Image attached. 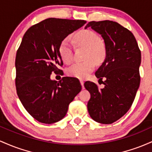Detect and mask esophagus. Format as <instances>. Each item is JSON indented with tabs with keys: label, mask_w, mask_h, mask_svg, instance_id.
<instances>
[{
	"label": "esophagus",
	"mask_w": 152,
	"mask_h": 152,
	"mask_svg": "<svg viewBox=\"0 0 152 152\" xmlns=\"http://www.w3.org/2000/svg\"><path fill=\"white\" fill-rule=\"evenodd\" d=\"M80 83L82 85V88H83V89H84L85 87H84V81L82 80H80Z\"/></svg>",
	"instance_id": "esophagus-1"
}]
</instances>
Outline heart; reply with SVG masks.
I'll return each mask as SVG.
<instances>
[{
    "label": "heart",
    "mask_w": 152,
    "mask_h": 152,
    "mask_svg": "<svg viewBox=\"0 0 152 152\" xmlns=\"http://www.w3.org/2000/svg\"><path fill=\"white\" fill-rule=\"evenodd\" d=\"M73 43L76 47L86 49L84 59L85 61L77 62L68 68L67 74L78 79H85L95 69V62H103L105 59L107 49L105 44L100 40L99 36L90 30H83L77 32L72 37ZM59 52L62 60L65 63H70L73 59V50L68 39L61 42Z\"/></svg>",
    "instance_id": "obj_1"
}]
</instances>
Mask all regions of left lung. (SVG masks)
<instances>
[{
  "label": "left lung",
  "mask_w": 152,
  "mask_h": 152,
  "mask_svg": "<svg viewBox=\"0 0 152 152\" xmlns=\"http://www.w3.org/2000/svg\"><path fill=\"white\" fill-rule=\"evenodd\" d=\"M88 27L103 37L107 54L95 72L105 87L99 89L90 81L84 84L90 93L88 110L96 122L110 124L127 113L135 98L140 85L141 51L134 34L117 22L90 21L85 28Z\"/></svg>",
  "instance_id": "obj_1"
}]
</instances>
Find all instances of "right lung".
I'll return each mask as SVG.
<instances>
[{
	"instance_id": "obj_1",
	"label": "right lung",
	"mask_w": 152,
	"mask_h": 152,
	"mask_svg": "<svg viewBox=\"0 0 152 152\" xmlns=\"http://www.w3.org/2000/svg\"><path fill=\"white\" fill-rule=\"evenodd\" d=\"M86 23L84 20L49 18L26 31L16 56L17 95L34 118L43 124L57 122L65 116L69 103L80 92L76 78L64 77L59 82L50 76L62 70L59 52L61 42Z\"/></svg>"
}]
</instances>
